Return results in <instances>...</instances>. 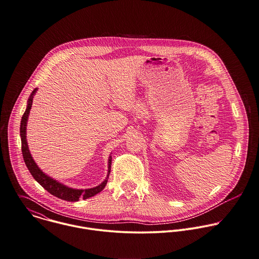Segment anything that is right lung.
<instances>
[{
  "label": "right lung",
  "instance_id": "add662e5",
  "mask_svg": "<svg viewBox=\"0 0 259 259\" xmlns=\"http://www.w3.org/2000/svg\"><path fill=\"white\" fill-rule=\"evenodd\" d=\"M37 89H34V91L32 92L29 100H28V106L27 109L25 111V113L23 114L22 117V121H21V127H20V135H21V141H22V153H23V158L25 161V164L27 166V168L29 169L30 173L32 174V176L34 177V179L40 183V185L42 187H44L49 193H51L54 196L66 200V201H78L79 198H83V199H87L89 197H92L94 195H96L97 193L101 192L104 189V187L107 184V179L108 177L104 180L100 185H98L97 187L94 188H90V189H85V190H78V189H73V188H69L59 182H57L56 180H53L52 178H50L49 176H47L46 174H44L40 168L37 166V164L35 163V161L33 160L32 156L30 154L29 148H28V144H27V140H26V126H27V120H28V116L30 113V109L32 107L33 104V98L34 95L36 93ZM111 162H112V158L110 156L109 158V167H108V173H110L111 170ZM109 176V175H108Z\"/></svg>",
  "mask_w": 259,
  "mask_h": 259
}]
</instances>
